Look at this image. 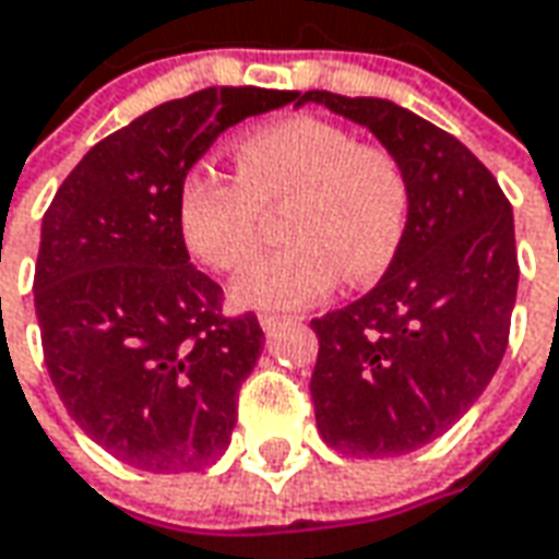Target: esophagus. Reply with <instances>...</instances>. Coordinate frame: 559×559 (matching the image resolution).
<instances>
[{
  "instance_id": "34e87169",
  "label": "esophagus",
  "mask_w": 559,
  "mask_h": 559,
  "mask_svg": "<svg viewBox=\"0 0 559 559\" xmlns=\"http://www.w3.org/2000/svg\"><path fill=\"white\" fill-rule=\"evenodd\" d=\"M284 321H290V318H287V316H278V312H260L262 331H275V328H281Z\"/></svg>"
}]
</instances>
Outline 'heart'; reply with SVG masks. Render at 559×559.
I'll list each match as a JSON object with an SVG mask.
<instances>
[{
    "label": "heart",
    "mask_w": 559,
    "mask_h": 559,
    "mask_svg": "<svg viewBox=\"0 0 559 559\" xmlns=\"http://www.w3.org/2000/svg\"><path fill=\"white\" fill-rule=\"evenodd\" d=\"M238 176L194 164L176 191L185 247L213 272L253 260L265 210L281 213L284 247L238 284L250 309H299L337 284H368L393 265L408 231L412 182L390 147L361 145L321 117H287L235 142Z\"/></svg>",
    "instance_id": "obj_1"
}]
</instances>
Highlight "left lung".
<instances>
[{
  "mask_svg": "<svg viewBox=\"0 0 559 559\" xmlns=\"http://www.w3.org/2000/svg\"><path fill=\"white\" fill-rule=\"evenodd\" d=\"M316 102L368 126L412 182L405 241L365 297L312 318V402L321 439L356 457L433 442L489 386L516 302L513 210L495 176L445 129L386 98L312 88Z\"/></svg>",
  "mask_w": 559,
  "mask_h": 559,
  "instance_id": "1",
  "label": "left lung"
}]
</instances>
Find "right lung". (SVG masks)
<instances>
[{"label":"right lung","instance_id":"1","mask_svg":"<svg viewBox=\"0 0 559 559\" xmlns=\"http://www.w3.org/2000/svg\"><path fill=\"white\" fill-rule=\"evenodd\" d=\"M299 92L213 86L157 105L73 166L43 216V356L80 430L129 467L201 471L225 449L262 353L253 312L188 262L176 191L228 126Z\"/></svg>","mask_w":559,"mask_h":559}]
</instances>
